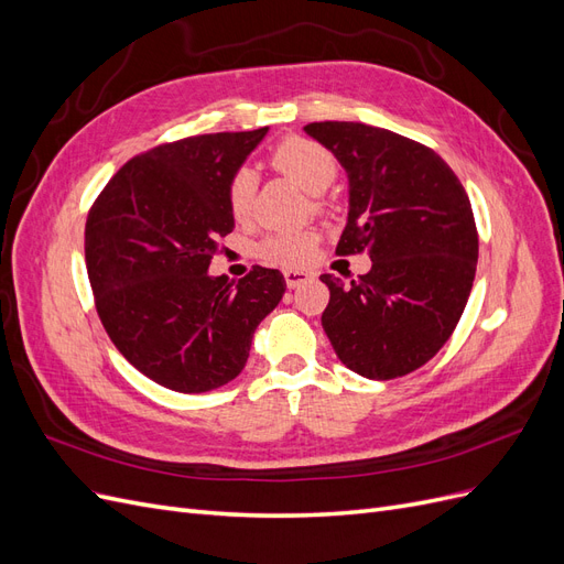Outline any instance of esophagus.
Returning a JSON list of instances; mask_svg holds the SVG:
<instances>
[{
    "mask_svg": "<svg viewBox=\"0 0 564 564\" xmlns=\"http://www.w3.org/2000/svg\"><path fill=\"white\" fill-rule=\"evenodd\" d=\"M284 280H286L289 289H296L303 282L313 280V272H308V270H284Z\"/></svg>",
    "mask_w": 564,
    "mask_h": 564,
    "instance_id": "obj_1",
    "label": "esophagus"
}]
</instances>
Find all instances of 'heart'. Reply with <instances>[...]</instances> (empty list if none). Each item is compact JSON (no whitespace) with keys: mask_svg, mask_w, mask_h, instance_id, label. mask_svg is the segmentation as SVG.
Segmentation results:
<instances>
[{"mask_svg":"<svg viewBox=\"0 0 564 564\" xmlns=\"http://www.w3.org/2000/svg\"><path fill=\"white\" fill-rule=\"evenodd\" d=\"M270 162L275 169L289 178H294L303 191L311 195H319L327 191V187L336 178V160L327 148H322L315 141L308 139H286L275 150H272ZM253 195H256V176L249 169H240L226 191L228 209L230 214L242 220L251 214L253 207ZM317 237L313 232H294V235H272L268 240L261 242L259 256L263 261L282 268H301L308 263L315 256Z\"/></svg>","mask_w":564,"mask_h":564,"instance_id":"obj_1","label":"heart"}]
</instances>
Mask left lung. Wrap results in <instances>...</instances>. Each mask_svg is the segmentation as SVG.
<instances>
[{
    "label": "left lung",
    "mask_w": 564,
    "mask_h": 564,
    "mask_svg": "<svg viewBox=\"0 0 564 564\" xmlns=\"http://www.w3.org/2000/svg\"><path fill=\"white\" fill-rule=\"evenodd\" d=\"M348 174V224L336 253L371 270L329 286L324 334L355 373L388 381L423 367L464 315L477 265L470 199L437 152L360 122L303 127Z\"/></svg>",
    "instance_id": "obj_1"
}]
</instances>
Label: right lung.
I'll list each match as a JSON object with an SVG mask.
<instances>
[{"mask_svg": "<svg viewBox=\"0 0 564 564\" xmlns=\"http://www.w3.org/2000/svg\"><path fill=\"white\" fill-rule=\"evenodd\" d=\"M268 127L204 133L129 160L98 195L84 256L100 322L127 360L176 392L226 386L247 365L286 282L253 265L212 278L216 240L235 228L226 191Z\"/></svg>", "mask_w": 564, "mask_h": 564, "instance_id": "obj_1", "label": "right lung"}]
</instances>
